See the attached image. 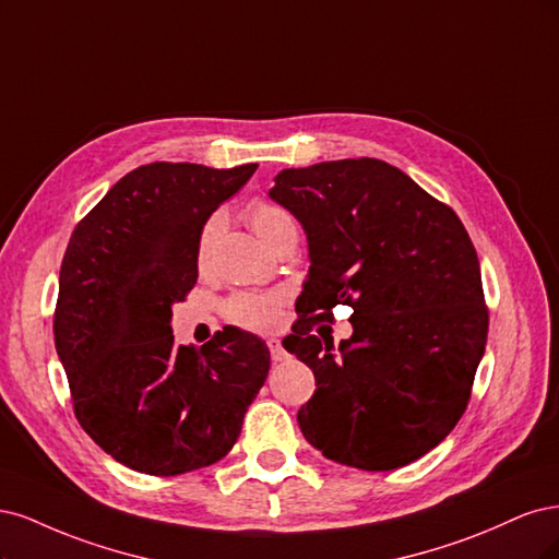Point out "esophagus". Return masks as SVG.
Masks as SVG:
<instances>
[{
  "label": "esophagus",
  "instance_id": "obj_1",
  "mask_svg": "<svg viewBox=\"0 0 559 559\" xmlns=\"http://www.w3.org/2000/svg\"><path fill=\"white\" fill-rule=\"evenodd\" d=\"M266 346H269V353H272L274 362H283V359H287V353H285V348H283L278 338H269Z\"/></svg>",
  "mask_w": 559,
  "mask_h": 559
}]
</instances>
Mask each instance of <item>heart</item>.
<instances>
[{
	"label": "heart",
	"instance_id": "b5f03b06",
	"mask_svg": "<svg viewBox=\"0 0 559 559\" xmlns=\"http://www.w3.org/2000/svg\"><path fill=\"white\" fill-rule=\"evenodd\" d=\"M246 218L260 234V239L269 246H274L283 234L297 231L290 211L266 200L250 202L246 209ZM221 227H223L221 211L209 215L206 223L202 225L200 239H197V262L200 264H206L213 241L218 237ZM281 306H283V295L278 293H241V295H234L227 301V318L239 328L253 330V332H269L278 328Z\"/></svg>",
	"mask_w": 559,
	"mask_h": 559
}]
</instances>
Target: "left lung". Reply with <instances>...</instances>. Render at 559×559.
Returning <instances> with one entry per match:
<instances>
[{
  "label": "left lung",
  "instance_id": "8db88e82",
  "mask_svg": "<svg viewBox=\"0 0 559 559\" xmlns=\"http://www.w3.org/2000/svg\"><path fill=\"white\" fill-rule=\"evenodd\" d=\"M274 181L269 197L301 223L311 260L301 316L283 338L316 376L301 435L355 469L416 462L462 418L488 341L469 234L383 159L320 162ZM336 302L354 309V336L334 352L312 325Z\"/></svg>",
  "mask_w": 559,
  "mask_h": 559
}]
</instances>
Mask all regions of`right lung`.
<instances>
[{"label":"right lung","instance_id":"obj_1","mask_svg":"<svg viewBox=\"0 0 559 559\" xmlns=\"http://www.w3.org/2000/svg\"><path fill=\"white\" fill-rule=\"evenodd\" d=\"M255 169L143 165L71 234L56 350L81 427L134 472L178 476L223 460L266 381L255 334L227 325L200 350L171 334V306L197 283L202 225Z\"/></svg>","mask_w":559,"mask_h":559}]
</instances>
